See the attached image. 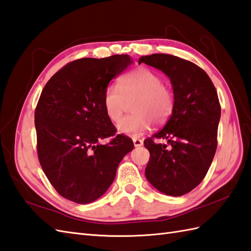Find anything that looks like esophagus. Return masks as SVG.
<instances>
[{
  "label": "esophagus",
  "instance_id": "obj_1",
  "mask_svg": "<svg viewBox=\"0 0 251 251\" xmlns=\"http://www.w3.org/2000/svg\"><path fill=\"white\" fill-rule=\"evenodd\" d=\"M132 141H133V145H135L136 148H139V147H141V145L143 144V141L141 139H138V138H133L132 139Z\"/></svg>",
  "mask_w": 251,
  "mask_h": 251
}]
</instances>
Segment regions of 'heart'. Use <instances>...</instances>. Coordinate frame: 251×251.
<instances>
[{
  "mask_svg": "<svg viewBox=\"0 0 251 251\" xmlns=\"http://www.w3.org/2000/svg\"><path fill=\"white\" fill-rule=\"evenodd\" d=\"M119 86L109 85L103 93L102 104L110 121L118 123L125 111L127 101L132 99V114L122 120L118 129L125 135L137 136L154 123L162 125L170 118L174 96L165 85L161 75L148 67H138L120 80Z\"/></svg>",
  "mask_w": 251,
  "mask_h": 251,
  "instance_id": "1",
  "label": "heart"
}]
</instances>
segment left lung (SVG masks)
I'll use <instances>...</instances> for the list:
<instances>
[{"label": "left lung", "mask_w": 251, "mask_h": 251, "mask_svg": "<svg viewBox=\"0 0 251 251\" xmlns=\"http://www.w3.org/2000/svg\"><path fill=\"white\" fill-rule=\"evenodd\" d=\"M144 63L165 73L173 86L174 108L166 125L144 140L150 152L145 176L162 194H188L205 177L217 149L220 103L207 74L178 56L155 53ZM167 139V145L154 142Z\"/></svg>", "instance_id": "left-lung-1"}]
</instances>
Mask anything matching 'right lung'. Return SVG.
Here are the masks:
<instances>
[{
    "label": "right lung",
    "instance_id": "obj_1",
    "mask_svg": "<svg viewBox=\"0 0 251 251\" xmlns=\"http://www.w3.org/2000/svg\"><path fill=\"white\" fill-rule=\"evenodd\" d=\"M132 63L127 54L73 61L52 75L35 110L38 159L47 178L67 200L87 204L113 183L116 169L133 149L116 135L102 104L104 90ZM112 136L107 145L102 138Z\"/></svg>",
    "mask_w": 251,
    "mask_h": 251
}]
</instances>
